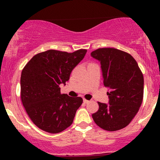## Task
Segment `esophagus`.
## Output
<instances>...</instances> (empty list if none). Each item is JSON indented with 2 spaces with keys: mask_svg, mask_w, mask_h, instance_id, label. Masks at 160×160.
<instances>
[{
  "mask_svg": "<svg viewBox=\"0 0 160 160\" xmlns=\"http://www.w3.org/2000/svg\"><path fill=\"white\" fill-rule=\"evenodd\" d=\"M83 102H84V104H88L89 102V101L86 100V99H83Z\"/></svg>",
  "mask_w": 160,
  "mask_h": 160,
  "instance_id": "1",
  "label": "esophagus"
}]
</instances>
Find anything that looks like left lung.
I'll list each match as a JSON object with an SVG mask.
<instances>
[{
    "instance_id": "8db88e82",
    "label": "left lung",
    "mask_w": 160,
    "mask_h": 160,
    "mask_svg": "<svg viewBox=\"0 0 160 160\" xmlns=\"http://www.w3.org/2000/svg\"><path fill=\"white\" fill-rule=\"evenodd\" d=\"M91 56L101 63L104 85L109 88L108 104L98 102L93 120L107 131H117L129 124L138 111L144 94V78L130 54L114 48H100Z\"/></svg>"
}]
</instances>
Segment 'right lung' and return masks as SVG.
<instances>
[{
    "instance_id": "add662e5",
    "label": "right lung",
    "mask_w": 160,
    "mask_h": 160,
    "mask_svg": "<svg viewBox=\"0 0 160 160\" xmlns=\"http://www.w3.org/2000/svg\"><path fill=\"white\" fill-rule=\"evenodd\" d=\"M87 52L49 49L38 53L22 71L21 99L32 122L43 131L58 133L69 127L82 103L80 97L61 94L60 84L68 81L72 70Z\"/></svg>"
}]
</instances>
